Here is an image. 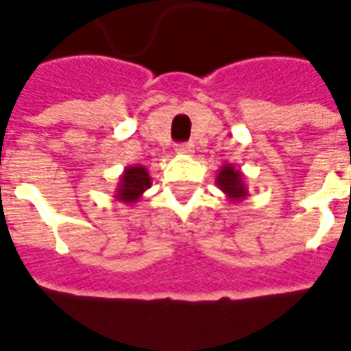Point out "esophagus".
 I'll return each instance as SVG.
<instances>
[{
  "label": "esophagus",
  "mask_w": 351,
  "mask_h": 351,
  "mask_svg": "<svg viewBox=\"0 0 351 351\" xmlns=\"http://www.w3.org/2000/svg\"><path fill=\"white\" fill-rule=\"evenodd\" d=\"M192 152H194V144H191V142H185V144H178V146H176V154L191 155Z\"/></svg>",
  "instance_id": "1"
}]
</instances>
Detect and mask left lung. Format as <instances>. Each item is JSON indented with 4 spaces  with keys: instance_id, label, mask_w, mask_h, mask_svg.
I'll use <instances>...</instances> for the list:
<instances>
[{
    "instance_id": "obj_1",
    "label": "left lung",
    "mask_w": 351,
    "mask_h": 351,
    "mask_svg": "<svg viewBox=\"0 0 351 351\" xmlns=\"http://www.w3.org/2000/svg\"><path fill=\"white\" fill-rule=\"evenodd\" d=\"M216 186L226 194L229 202H242L247 196V186L244 181V173L235 165H226L216 173Z\"/></svg>"
}]
</instances>
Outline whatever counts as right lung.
<instances>
[{"label":"right lung","instance_id":"add662e5","mask_svg":"<svg viewBox=\"0 0 351 351\" xmlns=\"http://www.w3.org/2000/svg\"><path fill=\"white\" fill-rule=\"evenodd\" d=\"M152 186V178L146 166H125L114 189V197L123 204H136L138 197Z\"/></svg>","mask_w":351,"mask_h":351}]
</instances>
